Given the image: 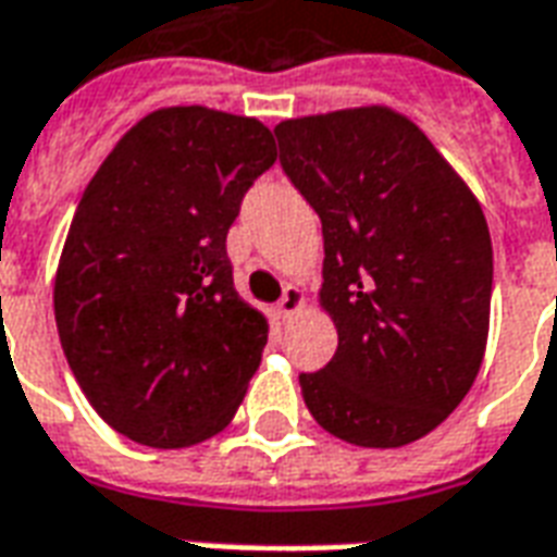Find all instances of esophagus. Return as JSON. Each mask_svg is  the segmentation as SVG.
<instances>
[{
	"instance_id": "34e87169",
	"label": "esophagus",
	"mask_w": 557,
	"mask_h": 557,
	"mask_svg": "<svg viewBox=\"0 0 557 557\" xmlns=\"http://www.w3.org/2000/svg\"><path fill=\"white\" fill-rule=\"evenodd\" d=\"M304 307V292L298 289V286H286L283 289V298H280L277 304V313L283 315V319H292V315L298 313Z\"/></svg>"
}]
</instances>
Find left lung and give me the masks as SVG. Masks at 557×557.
<instances>
[{
    "mask_svg": "<svg viewBox=\"0 0 557 557\" xmlns=\"http://www.w3.org/2000/svg\"><path fill=\"white\" fill-rule=\"evenodd\" d=\"M280 163L322 220L319 304L337 351L301 373L315 423L358 447L423 438L466 399L490 337L478 196L391 107L286 119Z\"/></svg>",
    "mask_w": 557,
    "mask_h": 557,
    "instance_id": "1",
    "label": "left lung"
}]
</instances>
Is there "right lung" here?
Wrapping results in <instances>:
<instances>
[{
  "instance_id": "right-lung-1",
  "label": "right lung",
  "mask_w": 557,
  "mask_h": 557,
  "mask_svg": "<svg viewBox=\"0 0 557 557\" xmlns=\"http://www.w3.org/2000/svg\"><path fill=\"white\" fill-rule=\"evenodd\" d=\"M277 160L259 119L163 107L79 199L53 286L71 373L115 432L190 447L230 426L268 343L232 286L226 232Z\"/></svg>"
}]
</instances>
